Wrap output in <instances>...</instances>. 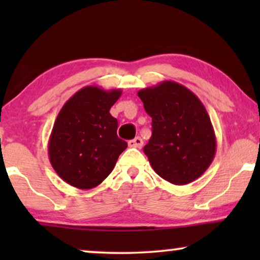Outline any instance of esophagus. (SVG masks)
Here are the masks:
<instances>
[{"label": "esophagus", "mask_w": 260, "mask_h": 260, "mask_svg": "<svg viewBox=\"0 0 260 260\" xmlns=\"http://www.w3.org/2000/svg\"><path fill=\"white\" fill-rule=\"evenodd\" d=\"M142 145H143V140H142L141 137H136L134 138V140L129 141V147L131 148H142Z\"/></svg>", "instance_id": "1"}]
</instances>
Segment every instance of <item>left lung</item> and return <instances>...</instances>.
Returning a JSON list of instances; mask_svg holds the SVG:
<instances>
[{"instance_id": "left-lung-1", "label": "left lung", "mask_w": 260, "mask_h": 260, "mask_svg": "<svg viewBox=\"0 0 260 260\" xmlns=\"http://www.w3.org/2000/svg\"><path fill=\"white\" fill-rule=\"evenodd\" d=\"M137 94L152 119V134L143 151L155 173L177 186L199 179L216 151L214 129L200 99L170 80Z\"/></svg>"}]
</instances>
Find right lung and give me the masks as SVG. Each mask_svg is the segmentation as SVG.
<instances>
[{"mask_svg":"<svg viewBox=\"0 0 260 260\" xmlns=\"http://www.w3.org/2000/svg\"><path fill=\"white\" fill-rule=\"evenodd\" d=\"M122 90L86 86L76 92L58 113L48 141L55 173L78 189L101 184L115 168L127 143L117 136L118 122L110 109Z\"/></svg>","mask_w":260,"mask_h":260,"instance_id":"right-lung-1","label":"right lung"}]
</instances>
